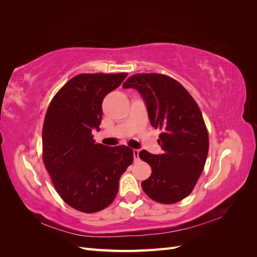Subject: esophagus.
Returning <instances> with one entry per match:
<instances>
[{"label":"esophagus","instance_id":"1","mask_svg":"<svg viewBox=\"0 0 257 257\" xmlns=\"http://www.w3.org/2000/svg\"><path fill=\"white\" fill-rule=\"evenodd\" d=\"M133 157H134L135 161L139 160V150L138 149H134L133 150Z\"/></svg>","mask_w":257,"mask_h":257}]
</instances>
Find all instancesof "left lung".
Returning <instances> with one entry per match:
<instances>
[{
    "instance_id": "obj_1",
    "label": "left lung",
    "mask_w": 257,
    "mask_h": 257,
    "mask_svg": "<svg viewBox=\"0 0 257 257\" xmlns=\"http://www.w3.org/2000/svg\"><path fill=\"white\" fill-rule=\"evenodd\" d=\"M122 87L138 91L151 125L162 131V154L139 152L152 169L143 190L158 203H178L193 191L207 160L208 132L199 107L180 83L165 75L136 74Z\"/></svg>"
}]
</instances>
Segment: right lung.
Here are the masks:
<instances>
[{
  "label": "right lung",
  "instance_id": "add662e5",
  "mask_svg": "<svg viewBox=\"0 0 257 257\" xmlns=\"http://www.w3.org/2000/svg\"><path fill=\"white\" fill-rule=\"evenodd\" d=\"M121 74H80L53 97L43 126V160L54 188L67 205L93 213L109 206L122 174L133 163L127 146L95 144L104 97L125 79Z\"/></svg>",
  "mask_w": 257,
  "mask_h": 257
}]
</instances>
